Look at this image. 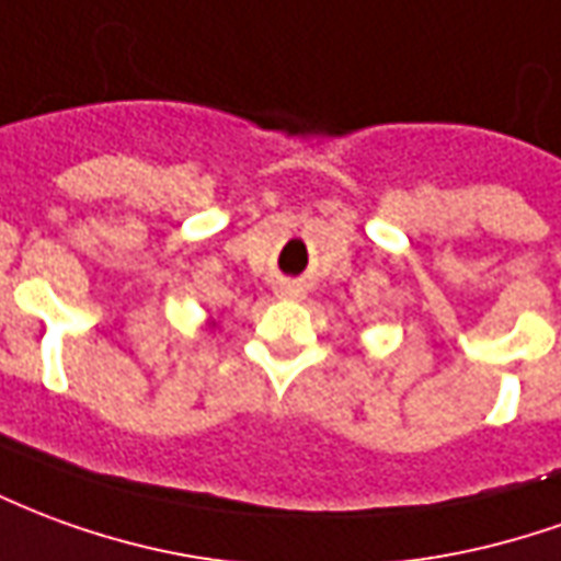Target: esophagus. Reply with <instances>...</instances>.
Returning <instances> with one entry per match:
<instances>
[{"label":"esophagus","mask_w":561,"mask_h":561,"mask_svg":"<svg viewBox=\"0 0 561 561\" xmlns=\"http://www.w3.org/2000/svg\"><path fill=\"white\" fill-rule=\"evenodd\" d=\"M288 291H291V294H297V291H294V288H288Z\"/></svg>","instance_id":"1"}]
</instances>
